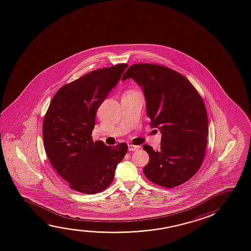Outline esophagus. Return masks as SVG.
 Returning a JSON list of instances; mask_svg holds the SVG:
<instances>
[{
	"instance_id": "esophagus-1",
	"label": "esophagus",
	"mask_w": 251,
	"mask_h": 251,
	"mask_svg": "<svg viewBox=\"0 0 251 251\" xmlns=\"http://www.w3.org/2000/svg\"><path fill=\"white\" fill-rule=\"evenodd\" d=\"M140 149V146H135V145H132V144H129L128 145V151H130V152H134V151H138Z\"/></svg>"
}]
</instances>
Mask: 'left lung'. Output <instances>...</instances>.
<instances>
[{
  "label": "left lung",
  "instance_id": "8db88e82",
  "mask_svg": "<svg viewBox=\"0 0 251 251\" xmlns=\"http://www.w3.org/2000/svg\"><path fill=\"white\" fill-rule=\"evenodd\" d=\"M129 78L143 89L151 127L162 134L159 151L143 145L150 155L143 173L162 187L181 185L197 173L204 158L208 135L204 102L187 78L163 66L134 64L122 81Z\"/></svg>",
  "mask_w": 251,
  "mask_h": 251
}]
</instances>
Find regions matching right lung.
Masks as SVG:
<instances>
[{
	"instance_id": "add662e5",
	"label": "right lung",
	"mask_w": 251,
	"mask_h": 251,
	"mask_svg": "<svg viewBox=\"0 0 251 251\" xmlns=\"http://www.w3.org/2000/svg\"><path fill=\"white\" fill-rule=\"evenodd\" d=\"M127 64L95 70L66 84L55 93L44 117L43 136L48 158L74 190L96 194L113 181L127 145L94 143L96 115L119 82Z\"/></svg>"
}]
</instances>
